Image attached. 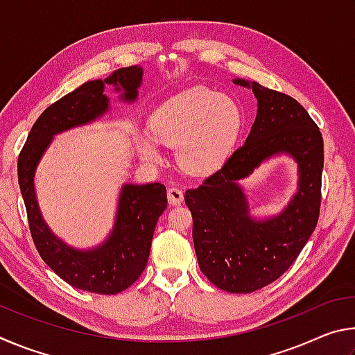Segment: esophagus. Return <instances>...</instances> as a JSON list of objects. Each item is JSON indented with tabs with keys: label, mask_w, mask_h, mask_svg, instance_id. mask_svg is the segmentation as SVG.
Segmentation results:
<instances>
[{
	"label": "esophagus",
	"mask_w": 355,
	"mask_h": 355,
	"mask_svg": "<svg viewBox=\"0 0 355 355\" xmlns=\"http://www.w3.org/2000/svg\"><path fill=\"white\" fill-rule=\"evenodd\" d=\"M167 200H169L171 205H180V203L183 202V191L171 186V188L167 189Z\"/></svg>",
	"instance_id": "1"
}]
</instances>
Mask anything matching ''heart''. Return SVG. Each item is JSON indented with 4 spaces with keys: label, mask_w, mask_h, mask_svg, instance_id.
<instances>
[{
    "label": "heart",
    "mask_w": 355,
    "mask_h": 355,
    "mask_svg": "<svg viewBox=\"0 0 355 355\" xmlns=\"http://www.w3.org/2000/svg\"><path fill=\"white\" fill-rule=\"evenodd\" d=\"M243 122L238 101L227 94L194 87L164 101L150 116V131L159 142L177 146L180 164L189 171L218 166L235 144ZM146 161L161 159L158 142L147 133L136 137Z\"/></svg>",
    "instance_id": "1"
}]
</instances>
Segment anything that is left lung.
<instances>
[{
    "instance_id": "8db88e82",
    "label": "left lung",
    "mask_w": 355,
    "mask_h": 355,
    "mask_svg": "<svg viewBox=\"0 0 355 355\" xmlns=\"http://www.w3.org/2000/svg\"><path fill=\"white\" fill-rule=\"evenodd\" d=\"M252 86L258 111L241 147L197 189L184 192L192 214V239L200 271L220 290H261L296 261L320 218L324 166L322 135L305 107L286 94ZM290 153L300 164V191L286 211L263 223L248 218L236 179L269 155Z\"/></svg>"
}]
</instances>
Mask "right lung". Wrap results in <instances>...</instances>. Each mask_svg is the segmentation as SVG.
<instances>
[{
    "label": "right lung",
    "instance_id": "obj_1",
    "mask_svg": "<svg viewBox=\"0 0 355 355\" xmlns=\"http://www.w3.org/2000/svg\"><path fill=\"white\" fill-rule=\"evenodd\" d=\"M141 81L142 69L133 65L116 70L105 81L84 83L40 114L19 155V184L35 249L59 277L78 290L117 294L141 277L148 261L156 222L167 207L166 186L125 184L111 236L100 248L81 252L53 236L42 219L34 192L35 166L53 135L91 122L107 110L105 84H114L117 91L122 89V97L133 101Z\"/></svg>",
    "mask_w": 355,
    "mask_h": 355
}]
</instances>
